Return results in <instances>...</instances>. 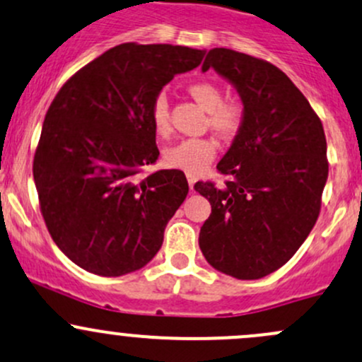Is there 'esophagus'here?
<instances>
[{
	"mask_svg": "<svg viewBox=\"0 0 362 362\" xmlns=\"http://www.w3.org/2000/svg\"><path fill=\"white\" fill-rule=\"evenodd\" d=\"M187 182H189V187H191V191H194V184H196V175L187 173Z\"/></svg>",
	"mask_w": 362,
	"mask_h": 362,
	"instance_id": "1",
	"label": "esophagus"
}]
</instances>
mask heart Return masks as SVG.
<instances>
[{
	"mask_svg": "<svg viewBox=\"0 0 362 362\" xmlns=\"http://www.w3.org/2000/svg\"><path fill=\"white\" fill-rule=\"evenodd\" d=\"M189 93L204 111H208V124L220 135L230 136L243 124V105L238 100H223V93L215 83L197 81L189 86ZM151 121L158 135L170 133V111L165 95L156 97L151 109ZM216 154V142L213 139H184L173 144L163 154L170 168L201 173L213 161Z\"/></svg>",
	"mask_w": 362,
	"mask_h": 362,
	"instance_id": "heart-1",
	"label": "heart"
}]
</instances>
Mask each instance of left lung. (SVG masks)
<instances>
[{"instance_id":"8db88e82","label":"left lung","mask_w":362,"mask_h":362,"mask_svg":"<svg viewBox=\"0 0 362 362\" xmlns=\"http://www.w3.org/2000/svg\"><path fill=\"white\" fill-rule=\"evenodd\" d=\"M234 86L243 124L216 170L226 187L194 185L211 204L199 248L213 269L260 279L283 267L310 234L328 180L326 136L303 93L272 64L229 48L206 53L203 72Z\"/></svg>"}]
</instances>
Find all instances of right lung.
Segmentation results:
<instances>
[{"label": "right lung", "instance_id": "1", "mask_svg": "<svg viewBox=\"0 0 362 362\" xmlns=\"http://www.w3.org/2000/svg\"><path fill=\"white\" fill-rule=\"evenodd\" d=\"M204 53L119 45L76 72L53 98L34 154V184L52 239L85 271L124 276L161 248L189 184L180 170L139 177L159 158L151 109Z\"/></svg>", "mask_w": 362, "mask_h": 362}]
</instances>
